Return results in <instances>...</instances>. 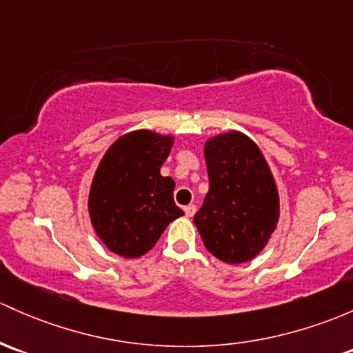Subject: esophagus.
Instances as JSON below:
<instances>
[{
    "label": "esophagus",
    "mask_w": 353,
    "mask_h": 353,
    "mask_svg": "<svg viewBox=\"0 0 353 353\" xmlns=\"http://www.w3.org/2000/svg\"><path fill=\"white\" fill-rule=\"evenodd\" d=\"M184 213H186L188 218H192V216H194V213H196V206L194 205L184 206Z\"/></svg>",
    "instance_id": "1"
}]
</instances>
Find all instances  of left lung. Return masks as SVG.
Here are the masks:
<instances>
[{"label": "left lung", "mask_w": 353, "mask_h": 353, "mask_svg": "<svg viewBox=\"0 0 353 353\" xmlns=\"http://www.w3.org/2000/svg\"><path fill=\"white\" fill-rule=\"evenodd\" d=\"M210 189L194 225L206 250L226 264L257 257L279 221V192L257 143L230 130L205 142Z\"/></svg>", "instance_id": "8db88e82"}]
</instances>
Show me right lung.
<instances>
[{
  "label": "right lung",
  "instance_id": "1",
  "mask_svg": "<svg viewBox=\"0 0 353 353\" xmlns=\"http://www.w3.org/2000/svg\"><path fill=\"white\" fill-rule=\"evenodd\" d=\"M174 135L133 130L111 143L91 188L88 211L96 235L113 254L137 259L147 254L170 221L183 216L172 198V177L161 167Z\"/></svg>",
  "mask_w": 353,
  "mask_h": 353
}]
</instances>
